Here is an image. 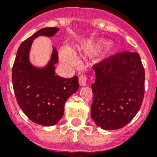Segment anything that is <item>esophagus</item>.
Listing matches in <instances>:
<instances>
[{
    "instance_id": "esophagus-1",
    "label": "esophagus",
    "mask_w": 157,
    "mask_h": 157,
    "mask_svg": "<svg viewBox=\"0 0 157 157\" xmlns=\"http://www.w3.org/2000/svg\"><path fill=\"white\" fill-rule=\"evenodd\" d=\"M78 81H79L80 86H86V81H87V77L86 76V75L82 74L78 78Z\"/></svg>"
}]
</instances>
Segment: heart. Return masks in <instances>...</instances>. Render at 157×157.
I'll return each instance as SVG.
<instances>
[{
	"instance_id": "heart-1",
	"label": "heart",
	"mask_w": 157,
	"mask_h": 157,
	"mask_svg": "<svg viewBox=\"0 0 157 157\" xmlns=\"http://www.w3.org/2000/svg\"><path fill=\"white\" fill-rule=\"evenodd\" d=\"M105 44V41H102V42L98 43L97 44H86L85 45L83 50L86 53H89V52H94V51L97 50L99 48L102 47ZM61 58H62V60L64 62H65L67 64H69V65H74L77 63V59H76L75 55L73 54V52L71 51L68 50V49H62V52H61Z\"/></svg>"
}]
</instances>
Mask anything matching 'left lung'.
Segmentation results:
<instances>
[{"label":"left lung","mask_w":157,"mask_h":157,"mask_svg":"<svg viewBox=\"0 0 157 157\" xmlns=\"http://www.w3.org/2000/svg\"><path fill=\"white\" fill-rule=\"evenodd\" d=\"M91 117L103 129L127 125L141 107L145 92V71L138 53L123 52L92 65Z\"/></svg>","instance_id":"1"}]
</instances>
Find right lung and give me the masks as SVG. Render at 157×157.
Masks as SVG:
<instances>
[{
    "label": "right lung",
    "instance_id": "obj_1",
    "mask_svg": "<svg viewBox=\"0 0 157 157\" xmlns=\"http://www.w3.org/2000/svg\"><path fill=\"white\" fill-rule=\"evenodd\" d=\"M58 31V28H42L24 41L12 68L13 89L19 106L32 122L45 126L60 120L67 99L79 87L77 75L64 78L55 75V65L59 62L55 48L45 68H37L29 62L28 54L33 40L39 35L53 36Z\"/></svg>",
    "mask_w": 157,
    "mask_h": 157
}]
</instances>
